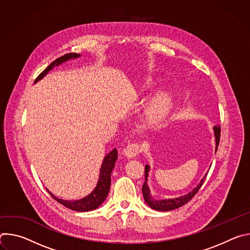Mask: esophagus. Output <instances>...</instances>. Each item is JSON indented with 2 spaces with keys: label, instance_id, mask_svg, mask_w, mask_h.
<instances>
[{
  "label": "esophagus",
  "instance_id": "34e87169",
  "mask_svg": "<svg viewBox=\"0 0 250 250\" xmlns=\"http://www.w3.org/2000/svg\"><path fill=\"white\" fill-rule=\"evenodd\" d=\"M140 152V146L137 144H130L128 145L125 149H124V153L126 157L130 158V157H134L136 156L138 153Z\"/></svg>",
  "mask_w": 250,
  "mask_h": 250
}]
</instances>
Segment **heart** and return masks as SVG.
I'll return each instance as SVG.
<instances>
[{
  "label": "heart",
  "instance_id": "b5f03b06",
  "mask_svg": "<svg viewBox=\"0 0 250 250\" xmlns=\"http://www.w3.org/2000/svg\"><path fill=\"white\" fill-rule=\"evenodd\" d=\"M151 84L147 83L146 89H150ZM171 98L166 93L156 95L149 103L146 109V117L150 123L156 124L162 121L169 112Z\"/></svg>",
  "mask_w": 250,
  "mask_h": 250
}]
</instances>
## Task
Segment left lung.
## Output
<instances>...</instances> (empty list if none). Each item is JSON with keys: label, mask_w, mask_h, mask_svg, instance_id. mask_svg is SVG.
<instances>
[{"label": "left lung", "mask_w": 250, "mask_h": 250, "mask_svg": "<svg viewBox=\"0 0 250 250\" xmlns=\"http://www.w3.org/2000/svg\"><path fill=\"white\" fill-rule=\"evenodd\" d=\"M213 130H215V136H216V151L218 150V146L220 144V138H221V125H215L213 127ZM148 171H149V166L146 165L145 168V176H146V181L142 185V194H144V198L145 201L146 202V204L153 209L156 210H171V209H175L177 208H180L182 206H184L185 204H187L200 190V188L202 187L206 177L208 174L205 175V177L201 180L200 184L189 194L185 195V196H181L179 198H175V199H164V200H157L154 199L149 192V188L147 186V176H148Z\"/></svg>", "instance_id": "obj_1"}]
</instances>
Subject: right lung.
<instances>
[{
  "mask_svg": "<svg viewBox=\"0 0 250 250\" xmlns=\"http://www.w3.org/2000/svg\"><path fill=\"white\" fill-rule=\"evenodd\" d=\"M80 55L77 53H67L57 59H55L48 67H46L42 72L38 76V78L35 79V82H38L39 80H41L42 78H43L49 71L67 61L68 59L71 58H77ZM118 159V151L115 148L114 150H112L110 153L106 154L104 158V161L102 163L101 166V171H100V177H99V181L97 184V187L95 188V190L87 197L78 200V201H65L62 199H58L55 196H53L50 192H48L51 197L57 201L58 203H60L61 205L65 206L66 208L73 209V210H77V211H89L92 209L97 208L100 205H102V203L105 200L106 196L109 194L110 191V186H111V174L113 171V168L115 167V163Z\"/></svg>",
  "mask_w": 250,
  "mask_h": 250,
  "instance_id": "add662e5",
  "label": "right lung"
}]
</instances>
